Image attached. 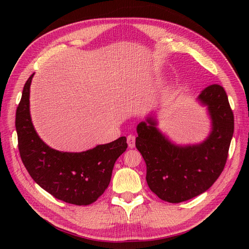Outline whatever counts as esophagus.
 <instances>
[{
    "mask_svg": "<svg viewBox=\"0 0 249 249\" xmlns=\"http://www.w3.org/2000/svg\"><path fill=\"white\" fill-rule=\"evenodd\" d=\"M135 140H136V137L134 136V135H129L126 138V141H127V145H129V147L133 148L135 147Z\"/></svg>",
    "mask_w": 249,
    "mask_h": 249,
    "instance_id": "obj_1",
    "label": "esophagus"
}]
</instances>
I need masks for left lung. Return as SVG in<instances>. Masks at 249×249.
<instances>
[{
    "label": "left lung",
    "instance_id": "obj_1",
    "mask_svg": "<svg viewBox=\"0 0 249 249\" xmlns=\"http://www.w3.org/2000/svg\"><path fill=\"white\" fill-rule=\"evenodd\" d=\"M211 119L208 137L194 144H177L158 127L152 112L137 125L136 147L146 163V182L158 197L171 203L206 192L227 163L233 134V114L223 87L210 85L197 96Z\"/></svg>",
    "mask_w": 249,
    "mask_h": 249
}]
</instances>
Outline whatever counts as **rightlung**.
Returning <instances> with one entry per match:
<instances>
[{
	"label": "right lung",
	"instance_id": "obj_1",
	"mask_svg": "<svg viewBox=\"0 0 249 249\" xmlns=\"http://www.w3.org/2000/svg\"><path fill=\"white\" fill-rule=\"evenodd\" d=\"M28 79L17 109L16 127L21 161L29 175L57 199L77 206L94 202L107 189L118 157L127 147L124 136L81 153L60 152L44 143L30 114Z\"/></svg>",
	"mask_w": 249,
	"mask_h": 249
}]
</instances>
